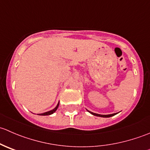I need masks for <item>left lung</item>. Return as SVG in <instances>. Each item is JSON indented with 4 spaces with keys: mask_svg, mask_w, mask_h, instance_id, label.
Returning a JSON list of instances; mask_svg holds the SVG:
<instances>
[{
    "mask_svg": "<svg viewBox=\"0 0 150 150\" xmlns=\"http://www.w3.org/2000/svg\"><path fill=\"white\" fill-rule=\"evenodd\" d=\"M88 112L91 113V114L93 115L98 116V117H112V116H113L115 115V113H114V114H110V115H100V114H96V113H93V112H90V111H88Z\"/></svg>",
    "mask_w": 150,
    "mask_h": 150,
    "instance_id": "1",
    "label": "left lung"
}]
</instances>
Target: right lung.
<instances>
[{
  "instance_id": "right-lung-1",
  "label": "right lung",
  "mask_w": 150,
  "mask_h": 150,
  "mask_svg": "<svg viewBox=\"0 0 150 150\" xmlns=\"http://www.w3.org/2000/svg\"><path fill=\"white\" fill-rule=\"evenodd\" d=\"M59 103L57 104V107H56L55 108H54V109H53L52 110H50V111H48V112H44V113H41V114H38V115H51V114H53V113H54V112H55L57 111V108H58V107H59Z\"/></svg>"
}]
</instances>
